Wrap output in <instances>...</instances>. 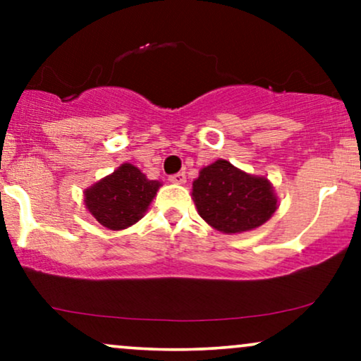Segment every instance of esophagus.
<instances>
[{
    "mask_svg": "<svg viewBox=\"0 0 361 361\" xmlns=\"http://www.w3.org/2000/svg\"><path fill=\"white\" fill-rule=\"evenodd\" d=\"M169 181H171V183H175V185H183L185 181H186V176H185V173H175V175H171L169 176Z\"/></svg>",
    "mask_w": 361,
    "mask_h": 361,
    "instance_id": "esophagus-1",
    "label": "esophagus"
}]
</instances>
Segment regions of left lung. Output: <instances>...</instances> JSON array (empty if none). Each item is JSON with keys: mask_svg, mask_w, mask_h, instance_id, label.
<instances>
[{"mask_svg": "<svg viewBox=\"0 0 361 361\" xmlns=\"http://www.w3.org/2000/svg\"><path fill=\"white\" fill-rule=\"evenodd\" d=\"M192 195L200 217L226 234L256 229L276 210L267 178L247 175L224 159L202 169Z\"/></svg>", "mask_w": 361, "mask_h": 361, "instance_id": "left-lung-1", "label": "left lung"}]
</instances>
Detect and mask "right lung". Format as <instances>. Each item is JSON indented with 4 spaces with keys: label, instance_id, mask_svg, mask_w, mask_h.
Masks as SVG:
<instances>
[{
    "label": "right lung",
    "instance_id": "right-lung-1",
    "mask_svg": "<svg viewBox=\"0 0 361 361\" xmlns=\"http://www.w3.org/2000/svg\"><path fill=\"white\" fill-rule=\"evenodd\" d=\"M159 186V181L149 180L140 169L126 163L86 190L85 204L102 226L120 231L142 217Z\"/></svg>",
    "mask_w": 361,
    "mask_h": 361
}]
</instances>
